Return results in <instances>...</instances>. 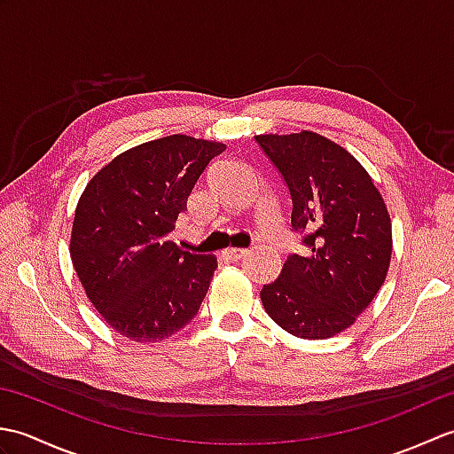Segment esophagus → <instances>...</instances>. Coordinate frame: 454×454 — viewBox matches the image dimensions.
Listing matches in <instances>:
<instances>
[{"mask_svg":"<svg viewBox=\"0 0 454 454\" xmlns=\"http://www.w3.org/2000/svg\"><path fill=\"white\" fill-rule=\"evenodd\" d=\"M247 254H249V249H246V247H230V249H226V252H224V255L228 259H232V262H238V259L246 257Z\"/></svg>","mask_w":454,"mask_h":454,"instance_id":"1","label":"esophagus"}]
</instances>
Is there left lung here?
Returning <instances> with one entry per match:
<instances>
[{"label":"left lung","mask_w":454,"mask_h":454,"mask_svg":"<svg viewBox=\"0 0 454 454\" xmlns=\"http://www.w3.org/2000/svg\"><path fill=\"white\" fill-rule=\"evenodd\" d=\"M291 191V224L306 255L286 257L263 285L271 320L302 340H327L353 325L387 281L392 222L380 191L340 144L312 130L257 134Z\"/></svg>","instance_id":"1"}]
</instances>
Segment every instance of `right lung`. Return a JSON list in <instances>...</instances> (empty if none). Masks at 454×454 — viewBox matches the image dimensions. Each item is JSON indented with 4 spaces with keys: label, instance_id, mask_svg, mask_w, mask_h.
I'll return each instance as SVG.
<instances>
[{
    "label": "right lung",
    "instance_id": "1",
    "mask_svg": "<svg viewBox=\"0 0 454 454\" xmlns=\"http://www.w3.org/2000/svg\"><path fill=\"white\" fill-rule=\"evenodd\" d=\"M222 142L171 134L119 153L90 179L72 224L70 257L85 294L114 332L168 340L197 316L215 255L183 252L169 234Z\"/></svg>",
    "mask_w": 454,
    "mask_h": 454
}]
</instances>
